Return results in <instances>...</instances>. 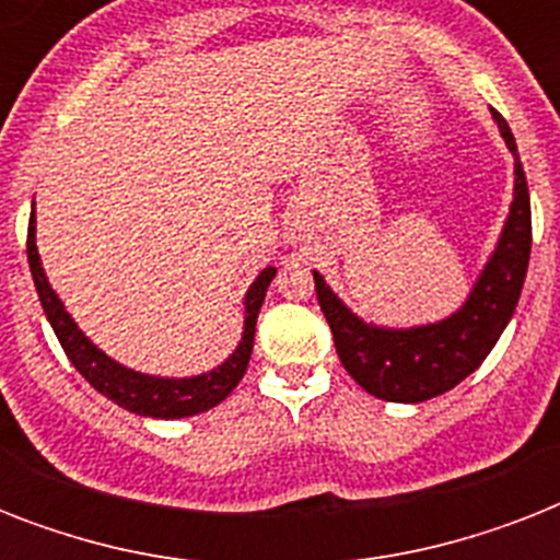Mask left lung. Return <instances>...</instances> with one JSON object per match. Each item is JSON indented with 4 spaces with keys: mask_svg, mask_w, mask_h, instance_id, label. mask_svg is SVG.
Segmentation results:
<instances>
[{
    "mask_svg": "<svg viewBox=\"0 0 560 560\" xmlns=\"http://www.w3.org/2000/svg\"><path fill=\"white\" fill-rule=\"evenodd\" d=\"M491 116L514 156V200L497 249L456 314L418 328L369 325L358 314H351L314 270L316 299L331 325L342 366L374 398L421 404L451 392L491 354L517 307L532 253L529 186L512 127L505 125L497 109H491Z\"/></svg>",
    "mask_w": 560,
    "mask_h": 560,
    "instance_id": "obj_1",
    "label": "left lung"
}]
</instances>
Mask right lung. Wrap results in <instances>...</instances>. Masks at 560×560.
Returning <instances> with one entry per match:
<instances>
[{
    "mask_svg": "<svg viewBox=\"0 0 560 560\" xmlns=\"http://www.w3.org/2000/svg\"><path fill=\"white\" fill-rule=\"evenodd\" d=\"M34 214L28 223V267L34 276V288H37L39 305L46 311V319L51 323V331L63 346L66 358L72 360V366L90 381V386L109 398L118 407L130 409L136 416L148 418H188L200 416L206 409L218 407L220 400L226 398L229 392L235 389L246 366H249V354H253L255 342V319L261 311V302L267 296L276 267L258 272V279L249 284L244 296V334L237 349L229 354L218 369L206 374H194V377H156V374H142L133 369L121 366L113 358H107L98 346H92L86 334L74 325V319L66 314L63 302L48 284L43 264H39L37 237H34Z\"/></svg>",
    "mask_w": 560,
    "mask_h": 560,
    "instance_id": "1",
    "label": "right lung"
}]
</instances>
